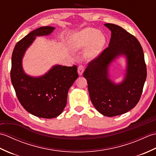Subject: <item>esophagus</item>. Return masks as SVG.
<instances>
[{
    "label": "esophagus",
    "instance_id": "34e87169",
    "mask_svg": "<svg viewBox=\"0 0 156 156\" xmlns=\"http://www.w3.org/2000/svg\"><path fill=\"white\" fill-rule=\"evenodd\" d=\"M84 66L83 65H80L78 66V72L79 75L80 76L82 75V74H83V72H84Z\"/></svg>",
    "mask_w": 156,
    "mask_h": 156
}]
</instances>
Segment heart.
<instances>
[{
	"instance_id": "heart-1",
	"label": "heart",
	"mask_w": 156,
	"mask_h": 156,
	"mask_svg": "<svg viewBox=\"0 0 156 156\" xmlns=\"http://www.w3.org/2000/svg\"><path fill=\"white\" fill-rule=\"evenodd\" d=\"M105 42L104 35L93 28H86L73 35L69 39L70 47L74 50L88 48L85 53L86 58H95Z\"/></svg>"
}]
</instances>
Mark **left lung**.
I'll list each match as a JSON object with an SVG mask.
<instances>
[{
  "label": "left lung",
  "instance_id": "8db88e82",
  "mask_svg": "<svg viewBox=\"0 0 156 156\" xmlns=\"http://www.w3.org/2000/svg\"><path fill=\"white\" fill-rule=\"evenodd\" d=\"M111 31L108 47L89 62L83 73L92 105L102 115L114 117L131 110L138 103L147 77L144 54L140 43L120 26L106 23ZM128 58L124 81L115 85L108 77V65L118 55Z\"/></svg>",
  "mask_w": 156,
  "mask_h": 156
}]
</instances>
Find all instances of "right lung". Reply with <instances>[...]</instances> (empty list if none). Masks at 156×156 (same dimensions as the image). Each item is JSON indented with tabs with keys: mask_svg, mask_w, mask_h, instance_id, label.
<instances>
[{
	"mask_svg": "<svg viewBox=\"0 0 156 156\" xmlns=\"http://www.w3.org/2000/svg\"><path fill=\"white\" fill-rule=\"evenodd\" d=\"M54 27H39L16 43L11 59V79L18 100L23 107L36 117L52 119L60 115L67 103L69 88L78 77L77 66H55L41 77L26 75L22 58L36 36L50 34Z\"/></svg>",
	"mask_w": 156,
	"mask_h": 156,
	"instance_id": "1",
	"label": "right lung"
}]
</instances>
